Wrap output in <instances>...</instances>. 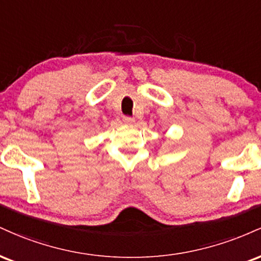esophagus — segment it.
<instances>
[{"label": "esophagus", "mask_w": 261, "mask_h": 261, "mask_svg": "<svg viewBox=\"0 0 261 261\" xmlns=\"http://www.w3.org/2000/svg\"><path fill=\"white\" fill-rule=\"evenodd\" d=\"M124 122L126 125H134L135 124V119L134 118H130V116H125Z\"/></svg>", "instance_id": "34e87169"}]
</instances>
